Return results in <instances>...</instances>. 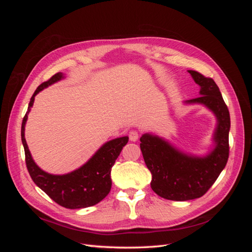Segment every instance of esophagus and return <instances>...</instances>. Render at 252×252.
<instances>
[{"mask_svg":"<svg viewBox=\"0 0 252 252\" xmlns=\"http://www.w3.org/2000/svg\"><path fill=\"white\" fill-rule=\"evenodd\" d=\"M140 139V133L136 130H131L129 132V140L131 142H136Z\"/></svg>","mask_w":252,"mask_h":252,"instance_id":"obj_1","label":"esophagus"}]
</instances>
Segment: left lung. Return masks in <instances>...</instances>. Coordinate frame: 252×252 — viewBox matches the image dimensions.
Wrapping results in <instances>:
<instances>
[{"mask_svg":"<svg viewBox=\"0 0 252 252\" xmlns=\"http://www.w3.org/2000/svg\"><path fill=\"white\" fill-rule=\"evenodd\" d=\"M200 86V96L186 104H202L211 110L218 124L213 133L215 147L205 157L187 155L164 139L151 133L141 136L140 147L150 170L151 188L171 201H189L201 197L217 181L229 157L230 116L222 94L211 78L188 70Z\"/></svg>","mask_w":252,"mask_h":252,"instance_id":"obj_1","label":"left lung"}]
</instances>
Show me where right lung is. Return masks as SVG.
Returning <instances> with one entry per match:
<instances>
[{"label": "right lung", "mask_w": 252, "mask_h": 252, "mask_svg": "<svg viewBox=\"0 0 252 252\" xmlns=\"http://www.w3.org/2000/svg\"><path fill=\"white\" fill-rule=\"evenodd\" d=\"M64 79L62 72L42 83L30 98L28 110L22 122L21 136L25 150V161L28 172L37 187H40L50 199L59 205L69 209L86 208L100 203L111 189V167L120 156L122 149L128 142V136H122L105 143L88 162L72 172L57 175L42 170L37 166L28 149L25 140V124L34 96L53 83Z\"/></svg>", "instance_id": "1"}]
</instances>
